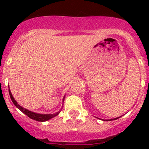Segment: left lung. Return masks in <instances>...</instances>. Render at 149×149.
Instances as JSON below:
<instances>
[{
	"mask_svg": "<svg viewBox=\"0 0 149 149\" xmlns=\"http://www.w3.org/2000/svg\"><path fill=\"white\" fill-rule=\"evenodd\" d=\"M120 117H118V118H113V119H110V120H116V119H118V118H120Z\"/></svg>",
	"mask_w": 149,
	"mask_h": 149,
	"instance_id": "left-lung-1",
	"label": "left lung"
}]
</instances>
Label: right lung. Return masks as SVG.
Segmentation results:
<instances>
[{
    "label": "right lung",
    "instance_id": "right-lung-1",
    "mask_svg": "<svg viewBox=\"0 0 149 149\" xmlns=\"http://www.w3.org/2000/svg\"><path fill=\"white\" fill-rule=\"evenodd\" d=\"M9 94H10V97L12 100L13 104H15V106L17 107V108L19 109L20 111L23 112L24 114H26L28 117L31 118V119H33L35 120H37V121H41V122H43V121H46V120H50L51 118H54V117H56L59 113L60 111H58V112H56V113H35V112H32V111H29L28 109L24 108V107H22V106H20L19 104H17V101L15 100V98L13 97L12 94H11V92H10V89H9ZM64 99H65V96L63 97V102L64 101Z\"/></svg>",
    "mask_w": 149,
    "mask_h": 149
}]
</instances>
